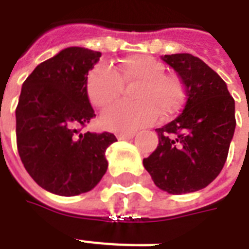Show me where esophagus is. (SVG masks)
<instances>
[{"instance_id": "1", "label": "esophagus", "mask_w": 249, "mask_h": 249, "mask_svg": "<svg viewBox=\"0 0 249 249\" xmlns=\"http://www.w3.org/2000/svg\"><path fill=\"white\" fill-rule=\"evenodd\" d=\"M134 136H136V133L132 132H120L116 134V137L119 140H132Z\"/></svg>"}]
</instances>
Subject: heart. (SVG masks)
Listing matches in <instances>:
<instances>
[{
    "label": "heart",
    "instance_id": "heart-1",
    "mask_svg": "<svg viewBox=\"0 0 249 249\" xmlns=\"http://www.w3.org/2000/svg\"><path fill=\"white\" fill-rule=\"evenodd\" d=\"M165 66L148 55H130L115 70L99 64L88 73L85 89L90 103L99 109L120 98L125 86L137 85L132 93L136 103H117L102 116L105 126L119 132H132L156 121L176 116L185 103V88Z\"/></svg>",
    "mask_w": 249,
    "mask_h": 249
}]
</instances>
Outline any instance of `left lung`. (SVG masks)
Returning <instances> with one entry per match:
<instances>
[{
	"label": "left lung",
	"instance_id": "1",
	"mask_svg": "<svg viewBox=\"0 0 249 249\" xmlns=\"http://www.w3.org/2000/svg\"><path fill=\"white\" fill-rule=\"evenodd\" d=\"M185 86V108L156 129L159 146L143 159L152 181L169 194L204 189L220 174L235 130V103L225 81L191 54L164 55Z\"/></svg>",
	"mask_w": 249,
	"mask_h": 249
}]
</instances>
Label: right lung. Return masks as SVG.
Here are the masks:
<instances>
[{
    "label": "right lung",
    "instance_id": "add662e5",
    "mask_svg": "<svg viewBox=\"0 0 249 249\" xmlns=\"http://www.w3.org/2000/svg\"><path fill=\"white\" fill-rule=\"evenodd\" d=\"M101 53L67 48L27 77L18 102L17 146L25 170L62 196L88 193L105 176L112 133H83L95 117L85 84Z\"/></svg>",
    "mask_w": 249,
    "mask_h": 249
}]
</instances>
